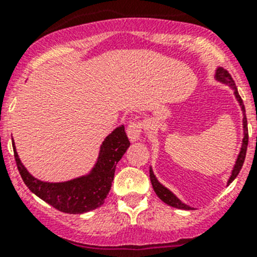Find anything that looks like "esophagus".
<instances>
[{"mask_svg": "<svg viewBox=\"0 0 257 257\" xmlns=\"http://www.w3.org/2000/svg\"><path fill=\"white\" fill-rule=\"evenodd\" d=\"M142 132H143V123L141 120L131 121L126 126V134H128L131 142L139 141Z\"/></svg>", "mask_w": 257, "mask_h": 257, "instance_id": "esophagus-1", "label": "esophagus"}]
</instances>
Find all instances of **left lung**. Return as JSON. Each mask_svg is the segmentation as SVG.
I'll return each instance as SVG.
<instances>
[{"label": "left lung", "instance_id": "1", "mask_svg": "<svg viewBox=\"0 0 257 257\" xmlns=\"http://www.w3.org/2000/svg\"><path fill=\"white\" fill-rule=\"evenodd\" d=\"M215 78L219 80V82L226 83V84L231 85V88H232V89H234L235 97H236L237 102L240 103L241 110H242V114H243V118H242V124H243L242 145H241V150H240V153H239V157H237L236 163H235V165H234V169H232L231 175H230L229 181H227V185H229L230 183H232V181H234V179L236 178L237 174H239V173H240L241 168H242V165H243V160H245V157H246V150H247V143H248L247 119H246L245 107H243L242 99H241L239 92H237L236 85H235L234 79H232V77L230 76L229 72L225 71L224 68H220V67H219V68L216 69V74H215ZM149 174H150V181H152L153 189H154L155 194H157V195L159 196L160 200H163L165 204H168V205L173 206V208L183 209V210H190L191 209L190 206H188V205H185V204H184V203H181V201L179 200L177 196H175L174 194H173L172 191L169 190V189H167V188H165V186H163L162 184H160L159 181H158V179L155 178L154 173H153L152 168H150V170H149Z\"/></svg>", "mask_w": 257, "mask_h": 257}]
</instances>
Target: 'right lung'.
<instances>
[{
	"label": "right lung",
	"mask_w": 257,
	"mask_h": 257,
	"mask_svg": "<svg viewBox=\"0 0 257 257\" xmlns=\"http://www.w3.org/2000/svg\"><path fill=\"white\" fill-rule=\"evenodd\" d=\"M14 145L15 159L23 183L43 201L67 214H83L99 208L112 186L114 172L119 160L129 148L124 125L115 128L100 145L99 157L89 174L63 183H46L30 174Z\"/></svg>",
	"instance_id": "right-lung-1"
}]
</instances>
